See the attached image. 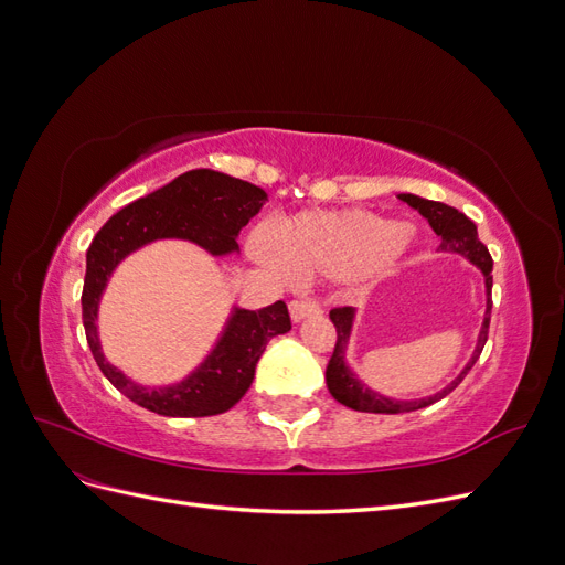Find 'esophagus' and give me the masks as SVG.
<instances>
[{
    "label": "esophagus",
    "instance_id": "34e87169",
    "mask_svg": "<svg viewBox=\"0 0 565 565\" xmlns=\"http://www.w3.org/2000/svg\"><path fill=\"white\" fill-rule=\"evenodd\" d=\"M320 313V303L311 297H297L289 301V316H292L295 322L303 320V318H311V316H318Z\"/></svg>",
    "mask_w": 565,
    "mask_h": 565
}]
</instances>
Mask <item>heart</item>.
I'll return each mask as SVG.
<instances>
[{
  "label": "heart",
  "mask_w": 565,
  "mask_h": 565,
  "mask_svg": "<svg viewBox=\"0 0 565 565\" xmlns=\"http://www.w3.org/2000/svg\"><path fill=\"white\" fill-rule=\"evenodd\" d=\"M415 245L407 224L365 210L306 212L285 221L276 233V252L262 235L252 237V252L262 262L278 259L295 273L351 276L370 280L396 266ZM279 256L276 257L275 254Z\"/></svg>",
  "instance_id": "b5f03b06"
}]
</instances>
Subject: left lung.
Returning <instances> with one entry per match:
<instances>
[{
	"label": "left lung",
	"mask_w": 565,
	"mask_h": 565,
	"mask_svg": "<svg viewBox=\"0 0 565 565\" xmlns=\"http://www.w3.org/2000/svg\"><path fill=\"white\" fill-rule=\"evenodd\" d=\"M403 202H407L409 207H415L426 221H429L431 228L436 231V235H440V249H448L455 254L467 256V259L483 270L486 276V295H488V303H486V318L481 324V332H478V344L476 351L471 355V361L467 363V367L459 372V377L448 384L443 391H438L436 396L429 398H419V401H393L382 396V393L367 388L361 380L355 377L351 372V367L347 365V344L351 337V328H353V316L355 311L351 306H341V309H332L330 311V320L334 322L337 328V344H334V353L328 363V370H324V382H328V388L334 396V401H339L341 405H347L351 409H358V413H377V415H401V413H415V409L429 407L436 401L446 398L450 391L457 388V384L467 377V372L473 367V363L481 355L486 341H488V328H490V311H492V256L488 252V247L478 241V231L476 224L461 214L455 207H448L443 202H434V200H424L417 195L409 193H401L398 195Z\"/></svg>",
	"instance_id": "8db88e82"
}]
</instances>
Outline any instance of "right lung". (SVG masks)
<instances>
[{
	"label": "right lung",
	"instance_id": "1",
	"mask_svg": "<svg viewBox=\"0 0 565 565\" xmlns=\"http://www.w3.org/2000/svg\"><path fill=\"white\" fill-rule=\"evenodd\" d=\"M266 200L268 195L259 185L212 169H193L156 193L127 204L96 233L87 249V276L82 289L84 332L100 372L136 405L164 417L226 413L247 393L268 341L292 330L285 301L259 311L233 309L224 334L204 363L183 382L160 388L134 384L125 377L106 361L98 341V301L113 270L127 254L164 237L191 241L214 256L233 254L237 252V235L254 214H259Z\"/></svg>",
	"mask_w": 565,
	"mask_h": 565
}]
</instances>
